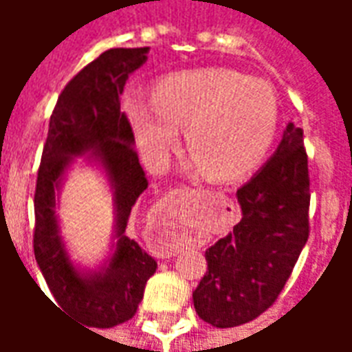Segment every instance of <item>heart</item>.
Masks as SVG:
<instances>
[{
    "label": "heart",
    "mask_w": 352,
    "mask_h": 352,
    "mask_svg": "<svg viewBox=\"0 0 352 352\" xmlns=\"http://www.w3.org/2000/svg\"><path fill=\"white\" fill-rule=\"evenodd\" d=\"M138 145L158 168L184 128V146L209 181H234L260 164L277 131L273 88L232 69H194L160 80L153 100H124Z\"/></svg>",
    "instance_id": "b5f03b06"
}]
</instances>
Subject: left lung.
Wrapping results in <instances>:
<instances>
[{"mask_svg": "<svg viewBox=\"0 0 352 352\" xmlns=\"http://www.w3.org/2000/svg\"><path fill=\"white\" fill-rule=\"evenodd\" d=\"M241 221L206 251L192 300L217 328L249 322L272 305L309 237V173L303 130L288 122L277 151L237 190Z\"/></svg>", "mask_w": 352, "mask_h": 352, "instance_id": "obj_1", "label": "left lung"}]
</instances>
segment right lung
Listing matches in <instances>:
<instances>
[{"label": "right lung", "mask_w": 352, "mask_h": 352, "mask_svg": "<svg viewBox=\"0 0 352 352\" xmlns=\"http://www.w3.org/2000/svg\"><path fill=\"white\" fill-rule=\"evenodd\" d=\"M148 50H105L67 82L50 116L37 173L35 260L58 305L90 328L130 320L158 265L126 236L131 209L148 181L133 148L130 122L120 111V94L128 77L146 62ZM77 157L96 168L113 194V236L108 256L96 268L72 260L56 214L65 175Z\"/></svg>", "instance_id": "obj_1"}]
</instances>
